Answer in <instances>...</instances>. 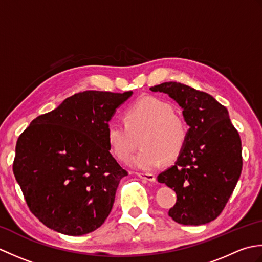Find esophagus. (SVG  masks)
Segmentation results:
<instances>
[{"instance_id":"obj_1","label":"esophagus","mask_w":262,"mask_h":262,"mask_svg":"<svg viewBox=\"0 0 262 262\" xmlns=\"http://www.w3.org/2000/svg\"><path fill=\"white\" fill-rule=\"evenodd\" d=\"M137 177H140L141 179L145 180V181H151L154 182L155 181V176L152 173H141V172H137Z\"/></svg>"}]
</instances>
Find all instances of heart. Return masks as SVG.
Returning a JSON list of instances; mask_svg holds the SVG:
<instances>
[{
    "label": "heart",
    "instance_id": "b5f03b06",
    "mask_svg": "<svg viewBox=\"0 0 262 262\" xmlns=\"http://www.w3.org/2000/svg\"><path fill=\"white\" fill-rule=\"evenodd\" d=\"M173 104L158 97H144L127 108L125 120L113 119L107 125V140L114 154L126 161L134 152L143 133V148L129 159L134 168L151 171L165 161H174L186 147L188 130L176 117Z\"/></svg>",
    "mask_w": 262,
    "mask_h": 262
}]
</instances>
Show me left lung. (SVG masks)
Wrapping results in <instances>:
<instances>
[{"instance_id":"left-lung-1","label":"left lung","mask_w":262,"mask_h":262,"mask_svg":"<svg viewBox=\"0 0 262 262\" xmlns=\"http://www.w3.org/2000/svg\"><path fill=\"white\" fill-rule=\"evenodd\" d=\"M182 108L189 125L186 147L170 169L158 176L173 189L169 215L182 225H202L223 211L242 171V144L229 111L210 94L178 82L154 85Z\"/></svg>"}]
</instances>
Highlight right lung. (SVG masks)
<instances>
[{
  "label": "right lung",
  "instance_id": "obj_1",
  "mask_svg": "<svg viewBox=\"0 0 262 262\" xmlns=\"http://www.w3.org/2000/svg\"><path fill=\"white\" fill-rule=\"evenodd\" d=\"M132 94L75 93L19 136L13 173L31 213L49 229L77 236L104 223L128 174L109 152L107 125Z\"/></svg>",
  "mask_w": 262,
  "mask_h": 262
}]
</instances>
